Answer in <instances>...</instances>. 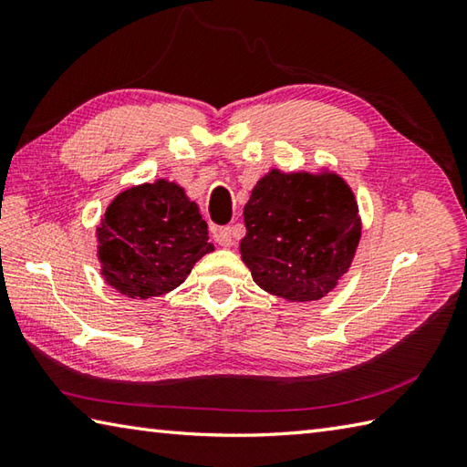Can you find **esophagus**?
I'll list each match as a JSON object with an SVG mask.
<instances>
[{"instance_id": "esophagus-1", "label": "esophagus", "mask_w": 467, "mask_h": 467, "mask_svg": "<svg viewBox=\"0 0 467 467\" xmlns=\"http://www.w3.org/2000/svg\"><path fill=\"white\" fill-rule=\"evenodd\" d=\"M213 239L221 244V246H233V231L228 226H224V228H216L214 231V234H213Z\"/></svg>"}]
</instances>
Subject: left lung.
<instances>
[{"instance_id":"1","label":"left lung","mask_w":467,"mask_h":467,"mask_svg":"<svg viewBox=\"0 0 467 467\" xmlns=\"http://www.w3.org/2000/svg\"><path fill=\"white\" fill-rule=\"evenodd\" d=\"M241 259L263 291L286 303L329 295L351 269L361 239L355 192L329 168H271L251 191Z\"/></svg>"}]
</instances>
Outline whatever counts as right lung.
Returning <instances> with one entry per match:
<instances>
[{
    "label": "right lung",
    "mask_w": 467,
    "mask_h": 467,
    "mask_svg": "<svg viewBox=\"0 0 467 467\" xmlns=\"http://www.w3.org/2000/svg\"><path fill=\"white\" fill-rule=\"evenodd\" d=\"M96 243L104 281L130 299L176 289L214 251L196 202L168 178L118 192L96 226Z\"/></svg>",
    "instance_id": "obj_1"
}]
</instances>
